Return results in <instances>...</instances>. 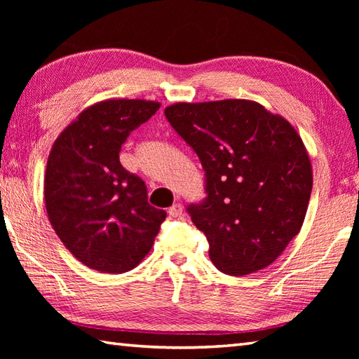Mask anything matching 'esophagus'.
<instances>
[{
	"instance_id": "obj_1",
	"label": "esophagus",
	"mask_w": 359,
	"mask_h": 359,
	"mask_svg": "<svg viewBox=\"0 0 359 359\" xmlns=\"http://www.w3.org/2000/svg\"><path fill=\"white\" fill-rule=\"evenodd\" d=\"M182 211H184V208H182L180 203H174L172 207L168 210V212H170L171 217H179L182 215Z\"/></svg>"
}]
</instances>
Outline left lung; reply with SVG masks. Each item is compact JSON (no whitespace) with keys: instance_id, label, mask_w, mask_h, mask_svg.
I'll return each mask as SVG.
<instances>
[{"instance_id":"1","label":"left lung","mask_w":359,"mask_h":359,"mask_svg":"<svg viewBox=\"0 0 359 359\" xmlns=\"http://www.w3.org/2000/svg\"><path fill=\"white\" fill-rule=\"evenodd\" d=\"M165 116L207 172L208 197L188 207L216 269L243 276L273 264L299 233L313 171L293 125L245 98L179 102Z\"/></svg>"}]
</instances>
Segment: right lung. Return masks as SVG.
<instances>
[{"mask_svg":"<svg viewBox=\"0 0 359 359\" xmlns=\"http://www.w3.org/2000/svg\"><path fill=\"white\" fill-rule=\"evenodd\" d=\"M160 103L109 98L83 109L53 142L44 174V205L63 245L102 273L135 269L149 253L163 210L151 207L144 182L118 152Z\"/></svg>","mask_w":359,"mask_h":359,"instance_id":"1","label":"right lung"}]
</instances>
